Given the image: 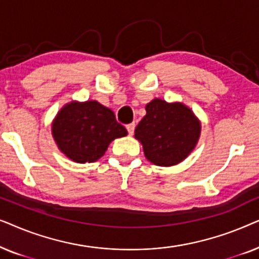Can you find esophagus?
Wrapping results in <instances>:
<instances>
[{
    "label": "esophagus",
    "instance_id": "1",
    "mask_svg": "<svg viewBox=\"0 0 259 259\" xmlns=\"http://www.w3.org/2000/svg\"><path fill=\"white\" fill-rule=\"evenodd\" d=\"M127 128V132H128L130 136H132V134L134 133V128H136V123L132 122V123H128V125L126 126Z\"/></svg>",
    "mask_w": 259,
    "mask_h": 259
}]
</instances>
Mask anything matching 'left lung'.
<instances>
[{
    "instance_id": "1",
    "label": "left lung",
    "mask_w": 259,
    "mask_h": 259,
    "mask_svg": "<svg viewBox=\"0 0 259 259\" xmlns=\"http://www.w3.org/2000/svg\"><path fill=\"white\" fill-rule=\"evenodd\" d=\"M200 123L183 104L154 99L146 105V115L136 128L146 158L158 166H172L184 160L196 146Z\"/></svg>"
}]
</instances>
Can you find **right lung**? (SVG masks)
I'll list each match as a JSON object with an SVG mask.
<instances>
[{
	"instance_id": "add662e5",
	"label": "right lung",
	"mask_w": 259,
	"mask_h": 259,
	"mask_svg": "<svg viewBox=\"0 0 259 259\" xmlns=\"http://www.w3.org/2000/svg\"><path fill=\"white\" fill-rule=\"evenodd\" d=\"M60 150L76 162H93L101 158L115 138L127 131L116 121L114 113L98 101L66 105L52 126Z\"/></svg>"
}]
</instances>
